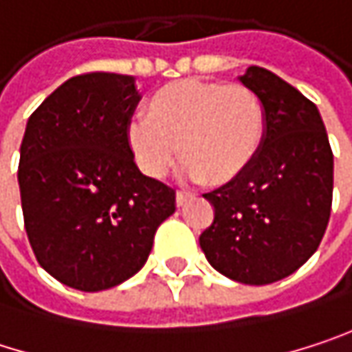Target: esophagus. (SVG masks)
<instances>
[{"label": "esophagus", "instance_id": "1", "mask_svg": "<svg viewBox=\"0 0 352 352\" xmlns=\"http://www.w3.org/2000/svg\"><path fill=\"white\" fill-rule=\"evenodd\" d=\"M193 199V195L191 193H185V191H177V197H175V201H177V206L181 208V206H185L187 201H191Z\"/></svg>", "mask_w": 352, "mask_h": 352}]
</instances>
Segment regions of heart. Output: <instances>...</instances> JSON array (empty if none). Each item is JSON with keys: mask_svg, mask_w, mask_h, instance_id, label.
I'll use <instances>...</instances> for the list:
<instances>
[{"mask_svg": "<svg viewBox=\"0 0 352 352\" xmlns=\"http://www.w3.org/2000/svg\"><path fill=\"white\" fill-rule=\"evenodd\" d=\"M265 126V107L248 87L189 77L161 87L148 118L130 120L126 138L144 175H167L181 151L189 179L226 185L258 157Z\"/></svg>", "mask_w": 352, "mask_h": 352, "instance_id": "b5f03b06", "label": "heart"}]
</instances>
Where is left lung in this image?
I'll use <instances>...</instances> for the list:
<instances>
[{
	"instance_id": "8db88e82",
	"label": "left lung",
	"mask_w": 352,
	"mask_h": 352,
	"mask_svg": "<svg viewBox=\"0 0 352 352\" xmlns=\"http://www.w3.org/2000/svg\"><path fill=\"white\" fill-rule=\"evenodd\" d=\"M239 79L265 107V140L245 175L204 193L214 222L199 246L228 279L267 285L316 252L330 218L334 159L308 98L263 67H248Z\"/></svg>"
}]
</instances>
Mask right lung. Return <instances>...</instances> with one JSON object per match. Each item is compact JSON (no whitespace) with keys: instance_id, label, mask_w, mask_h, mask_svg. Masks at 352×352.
Segmentation results:
<instances>
[{"instance_id":"add662e5","label":"right lung","mask_w":352,"mask_h":352,"mask_svg":"<svg viewBox=\"0 0 352 352\" xmlns=\"http://www.w3.org/2000/svg\"><path fill=\"white\" fill-rule=\"evenodd\" d=\"M140 102L134 77L77 75L30 116L18 183L40 267L79 292L136 275L155 232L175 212V191L140 173L126 130Z\"/></svg>"}]
</instances>
